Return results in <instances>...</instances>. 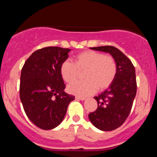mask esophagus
<instances>
[{
	"mask_svg": "<svg viewBox=\"0 0 157 157\" xmlns=\"http://www.w3.org/2000/svg\"><path fill=\"white\" fill-rule=\"evenodd\" d=\"M75 99H76L77 100H86V97H78V96H77L76 97H75Z\"/></svg>",
	"mask_w": 157,
	"mask_h": 157,
	"instance_id": "esophagus-1",
	"label": "esophagus"
}]
</instances>
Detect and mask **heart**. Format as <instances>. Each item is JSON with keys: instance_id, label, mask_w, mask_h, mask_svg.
Wrapping results in <instances>:
<instances>
[{"instance_id": "1", "label": "heart", "mask_w": 157, "mask_h": 157, "mask_svg": "<svg viewBox=\"0 0 157 157\" xmlns=\"http://www.w3.org/2000/svg\"><path fill=\"white\" fill-rule=\"evenodd\" d=\"M83 73V80L72 82L68 86V92L77 96H88L109 88L117 73L116 60L111 55H105L91 50L75 56V63L66 60L60 66V75L66 82H73L79 74Z\"/></svg>"}]
</instances>
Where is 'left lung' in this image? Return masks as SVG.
Segmentation results:
<instances>
[{
	"mask_svg": "<svg viewBox=\"0 0 157 157\" xmlns=\"http://www.w3.org/2000/svg\"><path fill=\"white\" fill-rule=\"evenodd\" d=\"M91 48L111 54L117 65L114 80L109 89L94 97L98 107L89 114L90 121L97 128L113 131L124 123L131 112L136 94L135 68L131 61L114 46Z\"/></svg>",
	"mask_w": 157,
	"mask_h": 157,
	"instance_id": "obj_1",
	"label": "left lung"
}]
</instances>
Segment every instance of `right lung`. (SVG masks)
<instances>
[{
    "label": "right lung",
    "mask_w": 157,
    "mask_h": 157,
    "mask_svg": "<svg viewBox=\"0 0 157 157\" xmlns=\"http://www.w3.org/2000/svg\"><path fill=\"white\" fill-rule=\"evenodd\" d=\"M69 48L48 46L32 54L23 65L20 98L26 116L44 130L55 128L63 120L75 97L64 91L60 66Z\"/></svg>",
    "instance_id": "obj_1"
}]
</instances>
